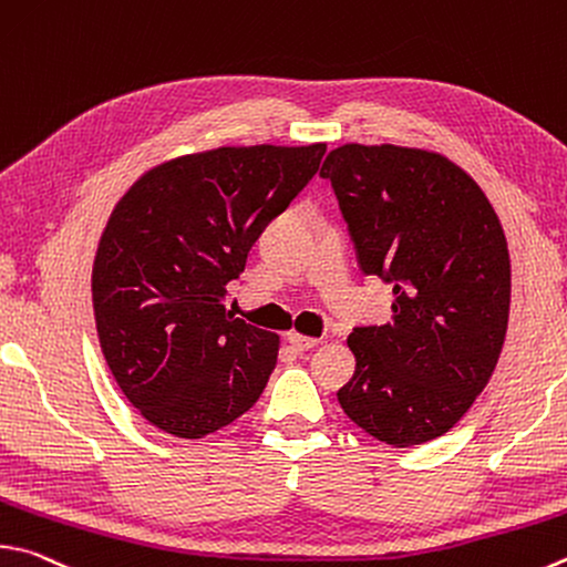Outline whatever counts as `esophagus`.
I'll return each mask as SVG.
<instances>
[{"label":"esophagus","instance_id":"1","mask_svg":"<svg viewBox=\"0 0 567 567\" xmlns=\"http://www.w3.org/2000/svg\"><path fill=\"white\" fill-rule=\"evenodd\" d=\"M287 339H290V347L295 349V352H310V349H315L319 344L317 337H302V334H295V332Z\"/></svg>","mask_w":567,"mask_h":567}]
</instances>
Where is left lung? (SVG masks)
<instances>
[{"instance_id": "8db88e82", "label": "left lung", "mask_w": 567, "mask_h": 567, "mask_svg": "<svg viewBox=\"0 0 567 567\" xmlns=\"http://www.w3.org/2000/svg\"><path fill=\"white\" fill-rule=\"evenodd\" d=\"M332 183L359 270L391 285L386 324L354 327L344 414L384 444L444 436L488 384L511 310V260L496 210L439 153L349 143Z\"/></svg>"}]
</instances>
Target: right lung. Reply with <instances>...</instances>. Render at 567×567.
Instances as JSON below:
<instances>
[{
  "label": "right lung",
  "instance_id": "1",
  "mask_svg": "<svg viewBox=\"0 0 567 567\" xmlns=\"http://www.w3.org/2000/svg\"><path fill=\"white\" fill-rule=\"evenodd\" d=\"M324 151L183 156L148 171L111 213L91 277L96 329L113 379L153 426L203 439L260 399L277 337L225 307L228 287Z\"/></svg>",
  "mask_w": 567,
  "mask_h": 567
}]
</instances>
